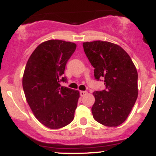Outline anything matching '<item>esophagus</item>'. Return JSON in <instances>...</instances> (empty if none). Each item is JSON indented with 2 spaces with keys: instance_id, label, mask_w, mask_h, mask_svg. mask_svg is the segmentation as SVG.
Returning <instances> with one entry per match:
<instances>
[{
  "instance_id": "esophagus-1",
  "label": "esophagus",
  "mask_w": 156,
  "mask_h": 156,
  "mask_svg": "<svg viewBox=\"0 0 156 156\" xmlns=\"http://www.w3.org/2000/svg\"><path fill=\"white\" fill-rule=\"evenodd\" d=\"M87 94V92H86V91H80V94L81 97L85 96Z\"/></svg>"
}]
</instances>
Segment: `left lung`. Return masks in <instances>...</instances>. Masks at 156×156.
<instances>
[{"instance_id": "1", "label": "left lung", "mask_w": 156, "mask_h": 156, "mask_svg": "<svg viewBox=\"0 0 156 156\" xmlns=\"http://www.w3.org/2000/svg\"><path fill=\"white\" fill-rule=\"evenodd\" d=\"M83 47L94 68V78L104 79L105 85L104 90L93 92V117L105 126H118L127 119L137 99L136 68L118 44L98 40L83 42Z\"/></svg>"}]
</instances>
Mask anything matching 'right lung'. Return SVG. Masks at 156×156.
<instances>
[{
    "mask_svg": "<svg viewBox=\"0 0 156 156\" xmlns=\"http://www.w3.org/2000/svg\"><path fill=\"white\" fill-rule=\"evenodd\" d=\"M73 42L51 39L34 51L23 77L26 101L38 120L51 129L63 128L74 119L78 90L61 87L67 61L76 51Z\"/></svg>",
    "mask_w": 156,
    "mask_h": 156,
    "instance_id": "add662e5",
    "label": "right lung"
}]
</instances>
